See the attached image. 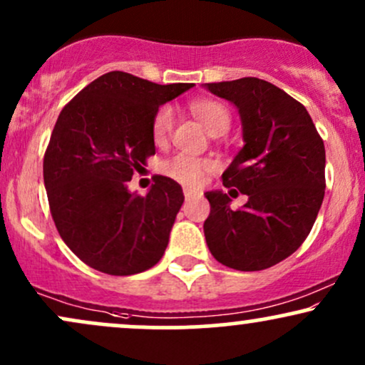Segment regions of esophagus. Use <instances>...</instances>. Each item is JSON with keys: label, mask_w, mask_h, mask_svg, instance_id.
I'll use <instances>...</instances> for the list:
<instances>
[{"label": "esophagus", "mask_w": 365, "mask_h": 365, "mask_svg": "<svg viewBox=\"0 0 365 365\" xmlns=\"http://www.w3.org/2000/svg\"><path fill=\"white\" fill-rule=\"evenodd\" d=\"M195 194H197V190H194V188H190V187L183 188V195H185V199H192Z\"/></svg>", "instance_id": "1"}]
</instances>
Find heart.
<instances>
[{
    "label": "heart",
    "mask_w": 365,
    "mask_h": 365,
    "mask_svg": "<svg viewBox=\"0 0 365 365\" xmlns=\"http://www.w3.org/2000/svg\"><path fill=\"white\" fill-rule=\"evenodd\" d=\"M190 111L194 113L195 118L204 125V128L211 135H217V133L223 135L226 130L230 128V123H232V115H230L228 108L223 103L212 101V99L192 101ZM173 111H171L170 106L159 108L153 120V139L156 144H165L170 139L171 132H173ZM161 168L168 177L177 180L180 183L199 185L202 182L204 175L207 171L215 170V163L211 159L177 154V156L163 163Z\"/></svg>",
    "instance_id": "1"
}]
</instances>
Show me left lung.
<instances>
[{
    "instance_id": "obj_1",
    "label": "left lung",
    "mask_w": 365,
    "mask_h": 365,
    "mask_svg": "<svg viewBox=\"0 0 365 365\" xmlns=\"http://www.w3.org/2000/svg\"><path fill=\"white\" fill-rule=\"evenodd\" d=\"M204 87L240 115L244 148L225 170L223 185L247 195L232 209L223 190L206 192L207 247L233 269H267L311 233L324 199V142L302 104L271 82L245 77Z\"/></svg>"
}]
</instances>
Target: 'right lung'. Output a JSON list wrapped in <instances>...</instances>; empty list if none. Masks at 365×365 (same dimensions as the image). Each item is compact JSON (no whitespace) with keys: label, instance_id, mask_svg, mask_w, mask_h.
Here are the masks:
<instances>
[{"label":"right lung","instance_id":"obj_1","mask_svg":"<svg viewBox=\"0 0 365 365\" xmlns=\"http://www.w3.org/2000/svg\"><path fill=\"white\" fill-rule=\"evenodd\" d=\"M194 83H159L104 73L63 108L44 154V187L63 242L106 274L149 269L165 254L182 187L158 177L145 195L130 192L133 170L156 154L159 106Z\"/></svg>","mask_w":365,"mask_h":365}]
</instances>
